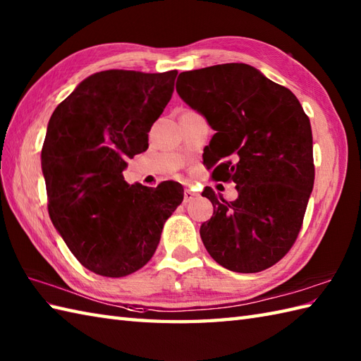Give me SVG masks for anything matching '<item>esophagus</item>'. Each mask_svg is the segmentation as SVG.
Instances as JSON below:
<instances>
[{
	"label": "esophagus",
	"instance_id": "esophagus-1",
	"mask_svg": "<svg viewBox=\"0 0 361 361\" xmlns=\"http://www.w3.org/2000/svg\"><path fill=\"white\" fill-rule=\"evenodd\" d=\"M197 197H198V194H197V192H194L192 189H186V190H185V203L194 202Z\"/></svg>",
	"mask_w": 361,
	"mask_h": 361
}]
</instances>
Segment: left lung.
Segmentation results:
<instances>
[{
	"instance_id": "8db88e82",
	"label": "left lung",
	"mask_w": 361,
	"mask_h": 361,
	"mask_svg": "<svg viewBox=\"0 0 361 361\" xmlns=\"http://www.w3.org/2000/svg\"><path fill=\"white\" fill-rule=\"evenodd\" d=\"M176 93L216 130L203 153L212 178L239 192L226 202L204 188L214 206L200 226L204 248L235 273L270 268L293 247L313 189L307 114L288 88L245 63L181 73Z\"/></svg>"
}]
</instances>
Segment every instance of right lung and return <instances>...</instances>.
<instances>
[{"instance_id": "obj_1", "label": "right lung", "mask_w": 361, "mask_h": 361, "mask_svg": "<svg viewBox=\"0 0 361 361\" xmlns=\"http://www.w3.org/2000/svg\"><path fill=\"white\" fill-rule=\"evenodd\" d=\"M176 74L96 73L49 119L42 149L49 217L75 259L96 274L122 278L147 264L185 197L176 181L147 188L122 175L127 158L147 150V133L171 101Z\"/></svg>"}]
</instances>
